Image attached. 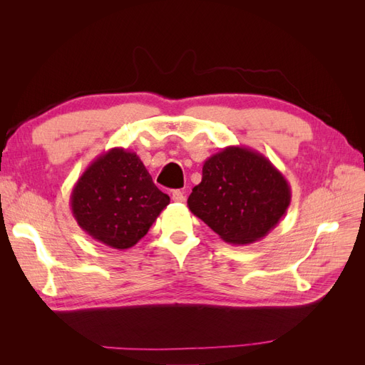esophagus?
I'll list each match as a JSON object with an SVG mask.
<instances>
[{"label": "esophagus", "mask_w": 365, "mask_h": 365, "mask_svg": "<svg viewBox=\"0 0 365 365\" xmlns=\"http://www.w3.org/2000/svg\"><path fill=\"white\" fill-rule=\"evenodd\" d=\"M172 200H173L175 202H184V201H185L184 192H182V190H173V192H172Z\"/></svg>", "instance_id": "34e87169"}]
</instances>
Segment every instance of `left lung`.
Wrapping results in <instances>:
<instances>
[{"label":"left lung","instance_id":"left-lung-1","mask_svg":"<svg viewBox=\"0 0 365 365\" xmlns=\"http://www.w3.org/2000/svg\"><path fill=\"white\" fill-rule=\"evenodd\" d=\"M291 187L257 150L228 146L205 160L202 181L187 200L190 212L227 244L248 245L280 222Z\"/></svg>","mask_w":365,"mask_h":365}]
</instances>
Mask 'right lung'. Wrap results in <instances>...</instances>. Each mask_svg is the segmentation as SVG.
<instances>
[{
    "instance_id": "obj_1",
    "label": "right lung",
    "mask_w": 365,
    "mask_h": 365,
    "mask_svg": "<svg viewBox=\"0 0 365 365\" xmlns=\"http://www.w3.org/2000/svg\"><path fill=\"white\" fill-rule=\"evenodd\" d=\"M169 202L170 197L153 184L137 153L123 148L97 157L70 196L79 227L115 250L134 247Z\"/></svg>"
}]
</instances>
